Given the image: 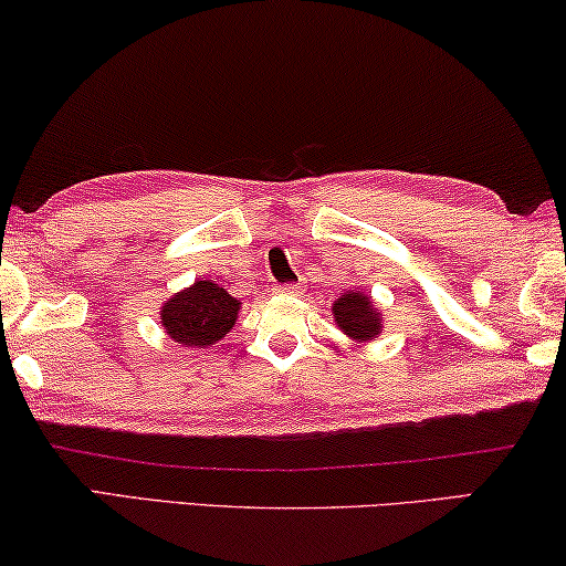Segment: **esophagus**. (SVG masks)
<instances>
[{
  "label": "esophagus",
  "mask_w": 566,
  "mask_h": 566,
  "mask_svg": "<svg viewBox=\"0 0 566 566\" xmlns=\"http://www.w3.org/2000/svg\"><path fill=\"white\" fill-rule=\"evenodd\" d=\"M276 294H284V297H297L300 286L297 284H280L276 286Z\"/></svg>",
  "instance_id": "esophagus-1"
}]
</instances>
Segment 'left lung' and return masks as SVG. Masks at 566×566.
<instances>
[{
	"label": "left lung",
	"instance_id": "obj_1",
	"mask_svg": "<svg viewBox=\"0 0 566 566\" xmlns=\"http://www.w3.org/2000/svg\"><path fill=\"white\" fill-rule=\"evenodd\" d=\"M332 315L339 329L347 332L355 339H373L380 332V315L373 307V302L363 292H347L335 302Z\"/></svg>",
	"mask_w": 566,
	"mask_h": 566
}]
</instances>
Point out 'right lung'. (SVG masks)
Segmentation results:
<instances>
[{"mask_svg": "<svg viewBox=\"0 0 566 566\" xmlns=\"http://www.w3.org/2000/svg\"><path fill=\"white\" fill-rule=\"evenodd\" d=\"M239 315V300L209 280L196 282L188 290L170 297L160 319L174 343L184 347H209L234 327Z\"/></svg>", "mask_w": 566, "mask_h": 566, "instance_id": "obj_1", "label": "right lung"}]
</instances>
